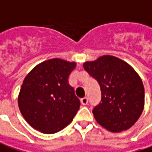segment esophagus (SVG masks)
<instances>
[{
    "mask_svg": "<svg viewBox=\"0 0 152 152\" xmlns=\"http://www.w3.org/2000/svg\"><path fill=\"white\" fill-rule=\"evenodd\" d=\"M81 102L83 105H86V104H87V102H88V98H87L86 97H82V98L81 99Z\"/></svg>",
    "mask_w": 152,
    "mask_h": 152,
    "instance_id": "obj_1",
    "label": "esophagus"
}]
</instances>
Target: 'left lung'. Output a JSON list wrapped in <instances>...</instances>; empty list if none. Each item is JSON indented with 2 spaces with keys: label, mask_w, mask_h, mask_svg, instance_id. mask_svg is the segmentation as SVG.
Masks as SVG:
<instances>
[{
  "label": "left lung",
  "mask_w": 152,
  "mask_h": 152,
  "mask_svg": "<svg viewBox=\"0 0 152 152\" xmlns=\"http://www.w3.org/2000/svg\"><path fill=\"white\" fill-rule=\"evenodd\" d=\"M87 73L98 82L102 98L92 113L97 122L112 132L129 129L138 120L145 103L140 77L125 61L103 55L83 64Z\"/></svg>",
  "instance_id": "obj_1"
}]
</instances>
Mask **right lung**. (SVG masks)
<instances>
[{
  "mask_svg": "<svg viewBox=\"0 0 152 152\" xmlns=\"http://www.w3.org/2000/svg\"><path fill=\"white\" fill-rule=\"evenodd\" d=\"M75 62L58 58L39 64L24 79L18 107L25 120L44 134H54L73 120L81 105L68 79Z\"/></svg>",
  "mask_w": 152,
  "mask_h": 152,
  "instance_id": "1",
  "label": "right lung"
}]
</instances>
